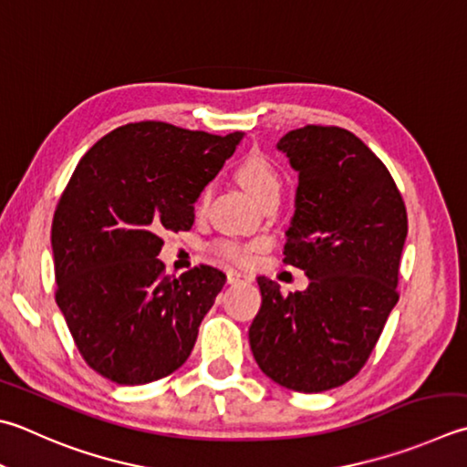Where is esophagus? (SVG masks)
<instances>
[{
  "instance_id": "obj_1",
  "label": "esophagus",
  "mask_w": 467,
  "mask_h": 467,
  "mask_svg": "<svg viewBox=\"0 0 467 467\" xmlns=\"http://www.w3.org/2000/svg\"><path fill=\"white\" fill-rule=\"evenodd\" d=\"M242 283H250L248 275H242L237 270H227V285H242Z\"/></svg>"
}]
</instances>
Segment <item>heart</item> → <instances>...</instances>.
<instances>
[{
    "label": "heart",
    "mask_w": 467,
    "mask_h": 467,
    "mask_svg": "<svg viewBox=\"0 0 467 467\" xmlns=\"http://www.w3.org/2000/svg\"><path fill=\"white\" fill-rule=\"evenodd\" d=\"M235 179L260 205H264L270 199H278L280 191H283V179H280L276 166L272 164L266 156H262L258 152H252L242 158L240 164L235 166ZM209 199L211 189L205 187L199 192L197 199L199 211H203L207 207ZM213 250L217 256L232 262H245L250 256V245H244L235 240H219L213 245Z\"/></svg>",
    "instance_id": "heart-1"
}]
</instances>
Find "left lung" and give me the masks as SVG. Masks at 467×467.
Wrapping results in <instances>:
<instances>
[{
    "label": "left lung",
    "mask_w": 467,
    "mask_h": 467,
    "mask_svg": "<svg viewBox=\"0 0 467 467\" xmlns=\"http://www.w3.org/2000/svg\"><path fill=\"white\" fill-rule=\"evenodd\" d=\"M276 148L298 172L285 264L311 283L285 296L258 278L250 348L276 384L323 392L362 370L399 301L407 209L384 162L348 130L305 126Z\"/></svg>",
    "instance_id": "1"
}]
</instances>
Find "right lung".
Here are the masks:
<instances>
[{"instance_id":"right-lung-1","label":"right lung","mask_w":467,"mask_h":467,"mask_svg":"<svg viewBox=\"0 0 467 467\" xmlns=\"http://www.w3.org/2000/svg\"><path fill=\"white\" fill-rule=\"evenodd\" d=\"M242 138L138 121L78 161L52 219L55 296L78 354L108 380H161L191 356L225 275L205 264L164 275L161 234L191 230L199 192Z\"/></svg>"}]
</instances>
